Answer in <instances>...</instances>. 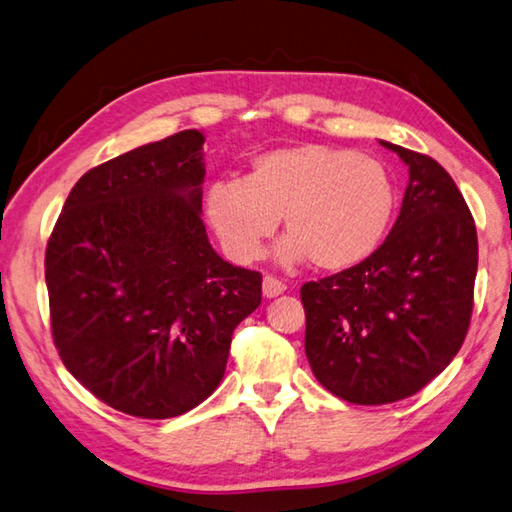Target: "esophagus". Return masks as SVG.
Here are the masks:
<instances>
[{
	"mask_svg": "<svg viewBox=\"0 0 512 512\" xmlns=\"http://www.w3.org/2000/svg\"><path fill=\"white\" fill-rule=\"evenodd\" d=\"M287 291V285L282 280L274 278V276H265L263 278V293L267 295V298H276V295L285 293Z\"/></svg>",
	"mask_w": 512,
	"mask_h": 512,
	"instance_id": "esophagus-1",
	"label": "esophagus"
}]
</instances>
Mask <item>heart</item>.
Here are the masks:
<instances>
[{"label":"heart","mask_w":512,"mask_h":512,"mask_svg":"<svg viewBox=\"0 0 512 512\" xmlns=\"http://www.w3.org/2000/svg\"><path fill=\"white\" fill-rule=\"evenodd\" d=\"M394 208V181L379 160L315 142L258 155L245 181H214L206 195L214 232L236 260H254L282 217L289 236L278 247L280 260L309 256L324 271L374 254Z\"/></svg>","instance_id":"obj_1"}]
</instances>
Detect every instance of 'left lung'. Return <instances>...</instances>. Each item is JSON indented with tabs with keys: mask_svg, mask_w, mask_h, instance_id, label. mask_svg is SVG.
<instances>
[{
	"mask_svg": "<svg viewBox=\"0 0 512 512\" xmlns=\"http://www.w3.org/2000/svg\"><path fill=\"white\" fill-rule=\"evenodd\" d=\"M381 144L410 166L392 232L359 265L300 289L315 379L357 405L407 399L449 366L478 274V232L456 181L429 155Z\"/></svg>",
	"mask_w": 512,
	"mask_h": 512,
	"instance_id": "obj_1",
	"label": "left lung"
}]
</instances>
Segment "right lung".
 I'll list each match as a JSON object with an SVG mask.
<instances>
[{
  "label": "right lung",
  "instance_id": "add662e5",
  "mask_svg": "<svg viewBox=\"0 0 512 512\" xmlns=\"http://www.w3.org/2000/svg\"><path fill=\"white\" fill-rule=\"evenodd\" d=\"M203 142L179 131L76 181L45 249L54 346L96 399L173 418L217 390L263 276L214 252L201 221Z\"/></svg>",
  "mask_w": 512,
  "mask_h": 512
}]
</instances>
